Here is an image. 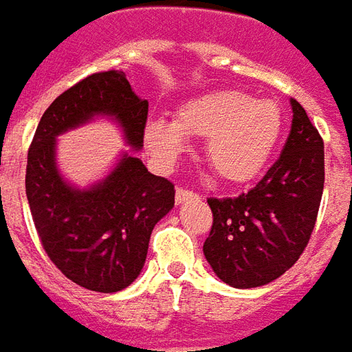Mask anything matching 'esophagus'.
<instances>
[{"instance_id": "34e87169", "label": "esophagus", "mask_w": 352, "mask_h": 352, "mask_svg": "<svg viewBox=\"0 0 352 352\" xmlns=\"http://www.w3.org/2000/svg\"><path fill=\"white\" fill-rule=\"evenodd\" d=\"M189 199H199V195L197 193H193V191H189V189L186 188H178L176 189V203H186V201H189Z\"/></svg>"}]
</instances>
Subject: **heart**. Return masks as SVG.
Wrapping results in <instances>:
<instances>
[{
	"label": "heart",
	"mask_w": 352,
	"mask_h": 352,
	"mask_svg": "<svg viewBox=\"0 0 352 352\" xmlns=\"http://www.w3.org/2000/svg\"><path fill=\"white\" fill-rule=\"evenodd\" d=\"M284 113L275 100L243 91H210L182 102L174 123L149 121L144 138L164 164L176 163L188 138L204 140V159L229 184H248L267 168L283 138Z\"/></svg>",
	"instance_id": "b5f03b06"
}]
</instances>
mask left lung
<instances>
[{
	"instance_id": "left-lung-1",
	"label": "left lung",
	"mask_w": 352,
	"mask_h": 352,
	"mask_svg": "<svg viewBox=\"0 0 352 352\" xmlns=\"http://www.w3.org/2000/svg\"><path fill=\"white\" fill-rule=\"evenodd\" d=\"M283 153L256 188L208 199L212 229L203 252L214 273L233 288L275 280L300 260L324 189V142L298 100Z\"/></svg>"
}]
</instances>
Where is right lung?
Instances as JSON below:
<instances>
[{"mask_svg":"<svg viewBox=\"0 0 352 352\" xmlns=\"http://www.w3.org/2000/svg\"><path fill=\"white\" fill-rule=\"evenodd\" d=\"M113 117L129 146H144L148 100L119 69L85 77L47 108L28 149L26 197L37 235L51 261L72 283L92 292H119L140 275L155 223L174 206V184L123 153L108 176L77 189L56 168V136Z\"/></svg>","mask_w":352,"mask_h":352,"instance_id":"1","label":"right lung"}]
</instances>
